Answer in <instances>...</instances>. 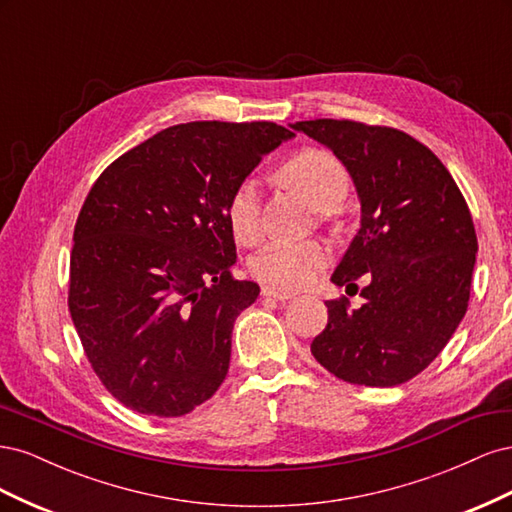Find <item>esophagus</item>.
<instances>
[{"mask_svg":"<svg viewBox=\"0 0 512 512\" xmlns=\"http://www.w3.org/2000/svg\"><path fill=\"white\" fill-rule=\"evenodd\" d=\"M262 297H269V299H275V301H288L292 299L294 294L288 292V290H280V288H271V286H265L262 288Z\"/></svg>","mask_w":512,"mask_h":512,"instance_id":"1","label":"esophagus"}]
</instances>
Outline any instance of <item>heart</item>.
<instances>
[{
    "mask_svg": "<svg viewBox=\"0 0 512 512\" xmlns=\"http://www.w3.org/2000/svg\"><path fill=\"white\" fill-rule=\"evenodd\" d=\"M280 177L318 211H329L346 192V173L331 153L305 149L292 156ZM226 218L239 243L252 245L260 237V211L256 181H241L232 192ZM331 258L329 247L320 241H271L252 258L250 271L256 280L277 288H301L324 269Z\"/></svg>",
    "mask_w": 512,
    "mask_h": 512,
    "instance_id": "obj_1",
    "label": "heart"
}]
</instances>
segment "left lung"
<instances>
[{
  "label": "left lung",
  "mask_w": 512,
  "mask_h": 512,
  "mask_svg": "<svg viewBox=\"0 0 512 512\" xmlns=\"http://www.w3.org/2000/svg\"><path fill=\"white\" fill-rule=\"evenodd\" d=\"M333 151L361 203V226L331 275L363 305L327 301L312 354L339 380L397 386L436 359L466 316L476 232L455 179L406 132L316 119L290 126Z\"/></svg>",
  "instance_id": "left-lung-1"
}]
</instances>
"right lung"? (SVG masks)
<instances>
[{
	"label": "right lung",
	"instance_id": "right-lung-1",
	"mask_svg": "<svg viewBox=\"0 0 512 512\" xmlns=\"http://www.w3.org/2000/svg\"><path fill=\"white\" fill-rule=\"evenodd\" d=\"M294 134L267 121H192L123 153L74 228L70 316L98 378L123 406L173 418L220 389L232 327L258 299L230 275L228 200Z\"/></svg>",
	"mask_w": 512,
	"mask_h": 512
}]
</instances>
